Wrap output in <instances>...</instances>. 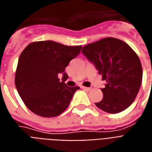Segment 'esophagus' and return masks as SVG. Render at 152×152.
<instances>
[{
	"label": "esophagus",
	"mask_w": 152,
	"mask_h": 152,
	"mask_svg": "<svg viewBox=\"0 0 152 152\" xmlns=\"http://www.w3.org/2000/svg\"><path fill=\"white\" fill-rule=\"evenodd\" d=\"M82 88L83 90H85V91H90L91 90V87H82Z\"/></svg>",
	"instance_id": "34e87169"
}]
</instances>
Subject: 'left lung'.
<instances>
[{
    "instance_id": "1",
    "label": "left lung",
    "mask_w": 152,
    "mask_h": 152,
    "mask_svg": "<svg viewBox=\"0 0 152 152\" xmlns=\"http://www.w3.org/2000/svg\"><path fill=\"white\" fill-rule=\"evenodd\" d=\"M82 53L107 82L101 89L104 97L96 106L108 113L126 109L141 87L142 69L138 55L124 41L112 37L87 44Z\"/></svg>"
}]
</instances>
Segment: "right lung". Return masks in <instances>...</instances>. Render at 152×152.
Segmentation results:
<instances>
[{
    "mask_svg": "<svg viewBox=\"0 0 152 152\" xmlns=\"http://www.w3.org/2000/svg\"><path fill=\"white\" fill-rule=\"evenodd\" d=\"M82 46H66L52 40L27 45L21 53L15 75V86L30 110L43 117L61 114L79 87L65 83V67L79 54ZM63 75L59 82L58 75Z\"/></svg>",
    "mask_w": 152,
    "mask_h": 152,
    "instance_id": "add662e5",
    "label": "right lung"
}]
</instances>
